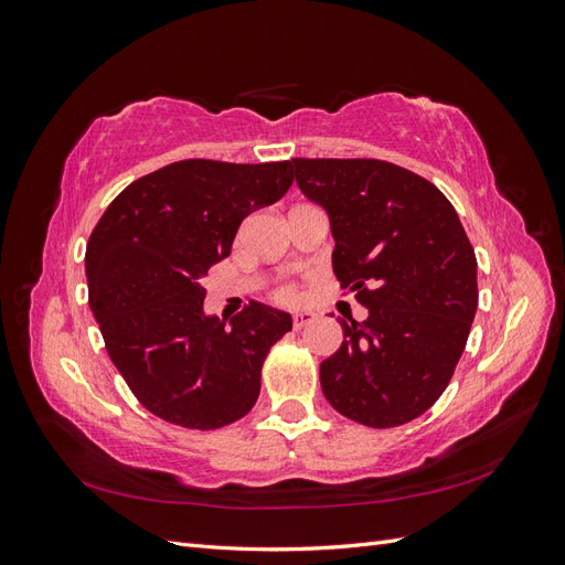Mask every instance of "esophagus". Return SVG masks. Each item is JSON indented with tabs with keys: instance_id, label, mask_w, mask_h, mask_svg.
Returning a JSON list of instances; mask_svg holds the SVG:
<instances>
[{
	"instance_id": "34e87169",
	"label": "esophagus",
	"mask_w": 565,
	"mask_h": 565,
	"mask_svg": "<svg viewBox=\"0 0 565 565\" xmlns=\"http://www.w3.org/2000/svg\"><path fill=\"white\" fill-rule=\"evenodd\" d=\"M316 320V313H311V311H299V313H295V318H292V328L299 332V330H303L306 324H311Z\"/></svg>"
}]
</instances>
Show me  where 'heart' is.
Segmentation results:
<instances>
[{
  "instance_id": "heart-1",
  "label": "heart",
  "mask_w": 565,
  "mask_h": 565,
  "mask_svg": "<svg viewBox=\"0 0 565 565\" xmlns=\"http://www.w3.org/2000/svg\"><path fill=\"white\" fill-rule=\"evenodd\" d=\"M276 297H278L280 301H295V299H297V289H295L292 285H282V287H278Z\"/></svg>"
}]
</instances>
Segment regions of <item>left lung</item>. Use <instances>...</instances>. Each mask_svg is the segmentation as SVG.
I'll list each match as a JSON object with an SVG mask.
<instances>
[{
  "label": "left lung",
  "mask_w": 565,
  "mask_h": 565,
  "mask_svg": "<svg viewBox=\"0 0 565 565\" xmlns=\"http://www.w3.org/2000/svg\"><path fill=\"white\" fill-rule=\"evenodd\" d=\"M306 198L330 214L332 268L370 311L341 320L320 365L324 398L370 429L424 415L448 388L478 306L476 254L450 200L384 160H292Z\"/></svg>",
  "instance_id": "1"
}]
</instances>
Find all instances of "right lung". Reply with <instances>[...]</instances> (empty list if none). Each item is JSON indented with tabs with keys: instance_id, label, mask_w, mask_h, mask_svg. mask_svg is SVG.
Masks as SVG:
<instances>
[{
	"instance_id": "right-lung-1",
	"label": "right lung",
	"mask_w": 565,
	"mask_h": 565,
	"mask_svg": "<svg viewBox=\"0 0 565 565\" xmlns=\"http://www.w3.org/2000/svg\"><path fill=\"white\" fill-rule=\"evenodd\" d=\"M292 162L181 160L129 183L89 235V306L110 361L148 413L212 431L259 398L270 347L292 318L259 301L207 318L202 278L231 254L243 218L278 202Z\"/></svg>"
}]
</instances>
